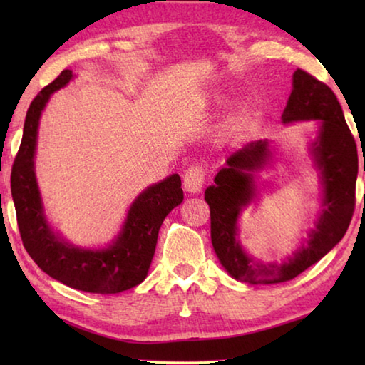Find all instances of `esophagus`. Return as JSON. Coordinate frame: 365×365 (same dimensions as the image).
<instances>
[{"label": "esophagus", "instance_id": "34e87169", "mask_svg": "<svg viewBox=\"0 0 365 365\" xmlns=\"http://www.w3.org/2000/svg\"><path fill=\"white\" fill-rule=\"evenodd\" d=\"M205 177H206L205 168H201V165H191L183 175L185 191L191 195L200 193L202 190V185H205Z\"/></svg>", "mask_w": 365, "mask_h": 365}]
</instances>
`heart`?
I'll list each match as a JSON object with an SVG mask.
<instances>
[{
	"label": "heart",
	"mask_w": 365,
	"mask_h": 365,
	"mask_svg": "<svg viewBox=\"0 0 365 365\" xmlns=\"http://www.w3.org/2000/svg\"><path fill=\"white\" fill-rule=\"evenodd\" d=\"M214 100H215V103H217V104H222V103L227 101V96L225 95H215Z\"/></svg>",
	"instance_id": "b5f03b06"
}]
</instances>
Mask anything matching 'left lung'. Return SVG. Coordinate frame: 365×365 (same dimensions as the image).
I'll return each mask as SVG.
<instances>
[{"label": "left lung", "mask_w": 365, "mask_h": 365, "mask_svg": "<svg viewBox=\"0 0 365 365\" xmlns=\"http://www.w3.org/2000/svg\"><path fill=\"white\" fill-rule=\"evenodd\" d=\"M316 120V138L309 143L314 168L322 185V202L314 228L298 250L282 264L251 257L238 242V219L256 200V172L272 163L269 140L246 143L227 159L205 191L211 207V240L215 255L235 280L274 285L298 277L335 248L348 230L356 205L357 148L336 96L325 83L296 69L293 90L282 114L283 123Z\"/></svg>", "instance_id": "left-lung-1"}]
</instances>
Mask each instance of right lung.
<instances>
[{
  "label": "right lung",
  "mask_w": 365,
  "mask_h": 365,
  "mask_svg": "<svg viewBox=\"0 0 365 365\" xmlns=\"http://www.w3.org/2000/svg\"><path fill=\"white\" fill-rule=\"evenodd\" d=\"M73 78L66 69L45 86L30 104L19 153L12 164L11 193L24 248L51 279L86 293L113 294L140 285L158 243V233L172 209L183 201L182 180L172 174L150 185L135 197L120 232L106 248H80L53 230L46 219L35 175L38 125L49 98Z\"/></svg>",
  "instance_id": "add662e5"
}]
</instances>
